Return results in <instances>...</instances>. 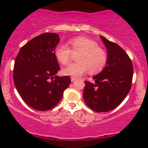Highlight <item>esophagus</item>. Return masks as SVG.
I'll return each mask as SVG.
<instances>
[{
    "mask_svg": "<svg viewBox=\"0 0 148 148\" xmlns=\"http://www.w3.org/2000/svg\"><path fill=\"white\" fill-rule=\"evenodd\" d=\"M77 80V78H75V77H71V82H74Z\"/></svg>",
    "mask_w": 148,
    "mask_h": 148,
    "instance_id": "esophagus-1",
    "label": "esophagus"
}]
</instances>
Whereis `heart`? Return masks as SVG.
Listing matches in <instances>:
<instances>
[{
  "mask_svg": "<svg viewBox=\"0 0 148 148\" xmlns=\"http://www.w3.org/2000/svg\"><path fill=\"white\" fill-rule=\"evenodd\" d=\"M69 48L65 44H59L54 49L56 59L62 64L66 65L70 62L71 52L79 53L77 63H73L63 69L64 75L79 77L89 70L91 74L101 71L106 66L107 56L106 52L99 47L93 40L84 36H78L69 41Z\"/></svg>",
  "mask_w": 148,
  "mask_h": 148,
  "instance_id": "b5f03b06",
  "label": "heart"
}]
</instances>
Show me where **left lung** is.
I'll return each instance as SVG.
<instances>
[{
	"label": "left lung",
	"instance_id": "8db88e82",
	"mask_svg": "<svg viewBox=\"0 0 148 148\" xmlns=\"http://www.w3.org/2000/svg\"><path fill=\"white\" fill-rule=\"evenodd\" d=\"M107 53L106 66L92 78L95 82L85 81L84 100L97 112L114 110L125 99L130 90L133 66L126 52L115 43L100 36Z\"/></svg>",
	"mask_w": 148,
	"mask_h": 148
}]
</instances>
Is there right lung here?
Here are the masks:
<instances>
[{"label":"right lung","instance_id":"obj_1","mask_svg":"<svg viewBox=\"0 0 148 148\" xmlns=\"http://www.w3.org/2000/svg\"><path fill=\"white\" fill-rule=\"evenodd\" d=\"M59 36L45 33L21 48L13 68V81L23 100L31 108L46 111L54 107L71 82L68 76L58 77L54 49Z\"/></svg>","mask_w":148,"mask_h":148}]
</instances>
